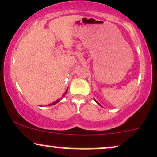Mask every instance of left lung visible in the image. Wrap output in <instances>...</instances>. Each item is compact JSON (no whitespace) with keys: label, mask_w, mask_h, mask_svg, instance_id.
<instances>
[{"label":"left lung","mask_w":157,"mask_h":157,"mask_svg":"<svg viewBox=\"0 0 157 157\" xmlns=\"http://www.w3.org/2000/svg\"><path fill=\"white\" fill-rule=\"evenodd\" d=\"M95 101H96V100H95ZM96 102H97V104H98V105H99V103H98V102H97V101H96Z\"/></svg>","instance_id":"1"}]
</instances>
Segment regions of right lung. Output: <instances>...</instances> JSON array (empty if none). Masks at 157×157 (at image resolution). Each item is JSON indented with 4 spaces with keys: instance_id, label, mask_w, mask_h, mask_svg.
<instances>
[{
    "instance_id": "obj_1",
    "label": "right lung",
    "mask_w": 157,
    "mask_h": 157,
    "mask_svg": "<svg viewBox=\"0 0 157 157\" xmlns=\"http://www.w3.org/2000/svg\"><path fill=\"white\" fill-rule=\"evenodd\" d=\"M67 90H68V88L67 89V90H66L65 91V94H66L67 93ZM60 100H61V99H58V100H56V101H54L53 103H52V104H50V105H49V106H50V105H55V104H56V103H58V102H59V101H60Z\"/></svg>"
}]
</instances>
